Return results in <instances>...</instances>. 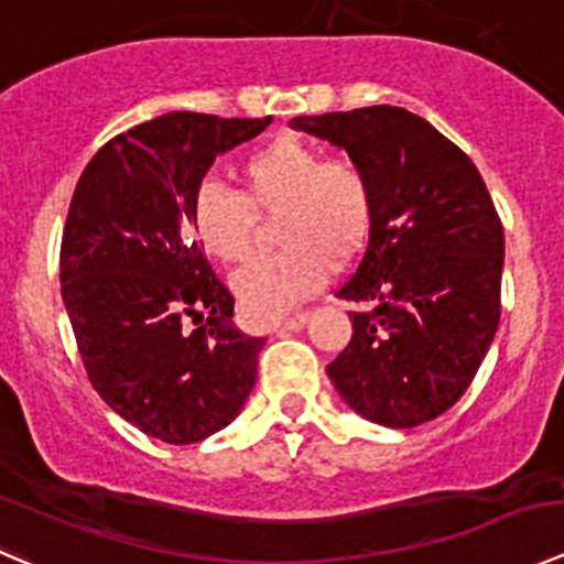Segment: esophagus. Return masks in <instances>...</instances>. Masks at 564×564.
Returning a JSON list of instances; mask_svg holds the SVG:
<instances>
[{
    "mask_svg": "<svg viewBox=\"0 0 564 564\" xmlns=\"http://www.w3.org/2000/svg\"><path fill=\"white\" fill-rule=\"evenodd\" d=\"M306 323V312H295V315L284 317V321L274 323V332L282 334V332H295V328H301Z\"/></svg>",
    "mask_w": 564,
    "mask_h": 564,
    "instance_id": "obj_1",
    "label": "esophagus"
}]
</instances>
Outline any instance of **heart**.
<instances>
[{
	"instance_id": "obj_1",
	"label": "heart",
	"mask_w": 564,
	"mask_h": 564,
	"mask_svg": "<svg viewBox=\"0 0 564 564\" xmlns=\"http://www.w3.org/2000/svg\"><path fill=\"white\" fill-rule=\"evenodd\" d=\"M243 192L221 181L199 183L188 219L194 238L221 263H243L254 252L260 214L276 216L284 243L236 276V295L254 321L293 312L365 249L376 216V192L365 166L350 155H326L299 137L271 139L238 164Z\"/></svg>"
}]
</instances>
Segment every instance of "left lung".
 Masks as SVG:
<instances>
[{"mask_svg":"<svg viewBox=\"0 0 564 564\" xmlns=\"http://www.w3.org/2000/svg\"><path fill=\"white\" fill-rule=\"evenodd\" d=\"M359 161L376 192L370 241L337 295L365 301L326 367L365 420L416 427L453 409L501 315L505 230L469 155L400 106L295 117Z\"/></svg>","mask_w":564,"mask_h":564,"instance_id":"obj_1","label":"left lung"}]
</instances>
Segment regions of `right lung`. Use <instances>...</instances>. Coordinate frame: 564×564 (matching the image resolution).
<instances>
[{
	"instance_id": "add662e5",
	"label": "right lung",
	"mask_w": 564,
	"mask_h": 564,
	"mask_svg": "<svg viewBox=\"0 0 564 564\" xmlns=\"http://www.w3.org/2000/svg\"><path fill=\"white\" fill-rule=\"evenodd\" d=\"M269 122L161 115L109 139L70 199L59 282L87 378L111 411L166 444L230 425L258 378L265 339L230 323L236 299L194 241L188 205L216 155Z\"/></svg>"
}]
</instances>
